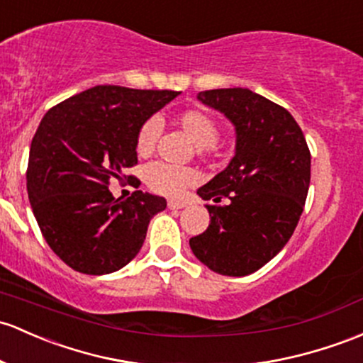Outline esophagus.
Listing matches in <instances>:
<instances>
[{
  "instance_id": "34e87169",
  "label": "esophagus",
  "mask_w": 363,
  "mask_h": 363,
  "mask_svg": "<svg viewBox=\"0 0 363 363\" xmlns=\"http://www.w3.org/2000/svg\"><path fill=\"white\" fill-rule=\"evenodd\" d=\"M186 206V202L183 201H167V208L169 209H183Z\"/></svg>"
}]
</instances>
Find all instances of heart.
<instances>
[{"instance_id":"obj_1","label":"heart","mask_w":363,"mask_h":363,"mask_svg":"<svg viewBox=\"0 0 363 363\" xmlns=\"http://www.w3.org/2000/svg\"><path fill=\"white\" fill-rule=\"evenodd\" d=\"M171 123L196 143L201 154L211 155L221 150V142L218 138L220 126L209 112L196 107L182 108V111L174 112ZM159 131L161 130H159V123L155 119H147L138 128L135 138V150L140 157H149L155 150ZM196 180V171L185 166L169 164V162H152L145 169V183L149 185V189L167 197L180 196L183 190Z\"/></svg>"}]
</instances>
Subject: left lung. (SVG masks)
Wrapping results in <instances>:
<instances>
[{"mask_svg": "<svg viewBox=\"0 0 363 363\" xmlns=\"http://www.w3.org/2000/svg\"><path fill=\"white\" fill-rule=\"evenodd\" d=\"M197 99L232 121L237 145L230 164L197 190L211 223L190 247L209 270L244 277L291 239L310 186V149L289 112L251 89H208Z\"/></svg>", "mask_w": 363, "mask_h": 363, "instance_id": "8db88e82", "label": "left lung"}]
</instances>
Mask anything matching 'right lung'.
I'll return each instance as SVG.
<instances>
[{"label":"right lung","mask_w":363,"mask_h":363,"mask_svg":"<svg viewBox=\"0 0 363 363\" xmlns=\"http://www.w3.org/2000/svg\"><path fill=\"white\" fill-rule=\"evenodd\" d=\"M178 95L105 84L57 104L41 119L27 194L43 237L72 270L104 275L123 268L142 249L150 218L166 209L164 197L135 190L121 201L107 186L138 164V128Z\"/></svg>","instance_id":"1"}]
</instances>
